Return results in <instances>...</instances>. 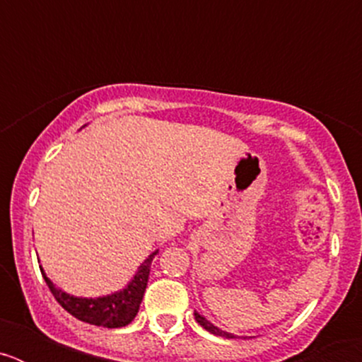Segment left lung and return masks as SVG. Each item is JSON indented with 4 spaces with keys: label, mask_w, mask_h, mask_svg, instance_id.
<instances>
[{
    "label": "left lung",
    "mask_w": 362,
    "mask_h": 362,
    "mask_svg": "<svg viewBox=\"0 0 362 362\" xmlns=\"http://www.w3.org/2000/svg\"><path fill=\"white\" fill-rule=\"evenodd\" d=\"M194 315H196V321L199 322L201 326H203L204 330L212 332V334H216V335H221V337H228V339H232V337H233V335H232V334H228V332H223V330H219V328H217V326H214L212 322H209V321H206V319H204L203 315H199V313H197V312H194Z\"/></svg>",
    "instance_id": "8db88e82"
}]
</instances>
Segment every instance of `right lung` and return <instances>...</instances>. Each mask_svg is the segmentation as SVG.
I'll return each mask as SVG.
<instances>
[{
    "instance_id": "obj_1",
    "label": "right lung",
    "mask_w": 362,
    "mask_h": 362,
    "mask_svg": "<svg viewBox=\"0 0 362 362\" xmlns=\"http://www.w3.org/2000/svg\"><path fill=\"white\" fill-rule=\"evenodd\" d=\"M158 252H153L145 263L139 267L137 274L130 284L124 290L117 293H112L107 297H98V299H83V297H72L69 293L62 292L52 284V281L43 274L45 283L49 284L50 292L56 297V300L70 315L88 325L105 326V328H121L127 326L129 322L134 321L137 315V310L141 305L143 296H145L146 283H148L150 264H152L153 255ZM41 268V267H40Z\"/></svg>"
}]
</instances>
